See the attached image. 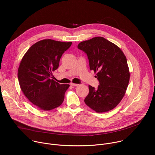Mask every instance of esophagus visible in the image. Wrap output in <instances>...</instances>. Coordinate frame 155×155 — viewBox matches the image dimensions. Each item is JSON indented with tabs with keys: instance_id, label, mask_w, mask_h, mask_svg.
Instances as JSON below:
<instances>
[{
	"instance_id": "1",
	"label": "esophagus",
	"mask_w": 155,
	"mask_h": 155,
	"mask_svg": "<svg viewBox=\"0 0 155 155\" xmlns=\"http://www.w3.org/2000/svg\"><path fill=\"white\" fill-rule=\"evenodd\" d=\"M71 86H77L78 85V84H77V83H71Z\"/></svg>"
}]
</instances>
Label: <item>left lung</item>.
I'll list each match as a JSON object with an SVG mask.
<instances>
[{
  "label": "left lung",
  "mask_w": 155,
  "mask_h": 155,
  "mask_svg": "<svg viewBox=\"0 0 155 155\" xmlns=\"http://www.w3.org/2000/svg\"><path fill=\"white\" fill-rule=\"evenodd\" d=\"M78 48L87 54L90 70L96 73L99 81L97 89L88 86L85 104L97 113L112 110L124 97L129 81L125 55L118 46L102 37L81 41Z\"/></svg>",
  "instance_id": "left-lung-1"
}]
</instances>
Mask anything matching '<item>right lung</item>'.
<instances>
[{
    "instance_id": "1",
    "label": "right lung",
    "mask_w": 155,
    "mask_h": 155,
    "mask_svg": "<svg viewBox=\"0 0 155 155\" xmlns=\"http://www.w3.org/2000/svg\"><path fill=\"white\" fill-rule=\"evenodd\" d=\"M71 45L72 42L42 40L32 45L22 58L18 71L20 87L40 110H53L64 101L70 85L59 84L51 76L58 68L62 54Z\"/></svg>"
}]
</instances>
